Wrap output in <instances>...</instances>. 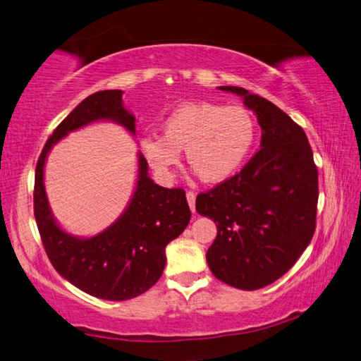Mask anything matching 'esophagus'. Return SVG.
<instances>
[{"instance_id": "esophagus-1", "label": "esophagus", "mask_w": 361, "mask_h": 361, "mask_svg": "<svg viewBox=\"0 0 361 361\" xmlns=\"http://www.w3.org/2000/svg\"><path fill=\"white\" fill-rule=\"evenodd\" d=\"M186 199H188V204H190V209L191 212L196 210V194L194 192H186Z\"/></svg>"}]
</instances>
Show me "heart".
<instances>
[{
	"label": "heart",
	"instance_id": "heart-1",
	"mask_svg": "<svg viewBox=\"0 0 361 361\" xmlns=\"http://www.w3.org/2000/svg\"><path fill=\"white\" fill-rule=\"evenodd\" d=\"M254 140L255 122L247 109L190 102L164 120L162 136L141 140V152L160 180H170L185 151L190 167L205 183L215 185L236 173Z\"/></svg>",
	"mask_w": 361,
	"mask_h": 361
}]
</instances>
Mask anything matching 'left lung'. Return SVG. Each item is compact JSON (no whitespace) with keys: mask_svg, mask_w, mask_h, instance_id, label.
I'll list each match as a JSON object with an SVG mask.
<instances>
[{"mask_svg":"<svg viewBox=\"0 0 361 361\" xmlns=\"http://www.w3.org/2000/svg\"><path fill=\"white\" fill-rule=\"evenodd\" d=\"M260 125V151L233 178L199 194L196 210L216 225L207 250L210 271L244 290L271 284L310 244L318 204V170L305 131L265 98L239 87Z\"/></svg>","mask_w":361,"mask_h":361,"instance_id":"8db88e82","label":"left lung"}]
</instances>
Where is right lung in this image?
<instances>
[{
  "mask_svg": "<svg viewBox=\"0 0 361 361\" xmlns=\"http://www.w3.org/2000/svg\"><path fill=\"white\" fill-rule=\"evenodd\" d=\"M122 90L88 96L62 120L44 145L37 164L33 209L44 250L56 271L90 295L128 300L146 293L162 276L165 247L185 231L191 219L183 190H167L149 176L138 152L135 190L118 219L93 236H77L59 225L44 188V165L51 149L68 133L96 122H112L136 135V118L123 106Z\"/></svg>",
  "mask_w": 361,
  "mask_h": 361,
  "instance_id": "add662e5",
  "label": "right lung"
}]
</instances>
